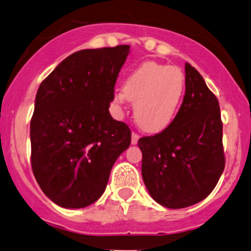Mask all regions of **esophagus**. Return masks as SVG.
Wrapping results in <instances>:
<instances>
[{
	"label": "esophagus",
	"instance_id": "obj_1",
	"mask_svg": "<svg viewBox=\"0 0 251 251\" xmlns=\"http://www.w3.org/2000/svg\"><path fill=\"white\" fill-rule=\"evenodd\" d=\"M138 139H139V134L136 132H132V136H131V143L137 144L138 143Z\"/></svg>",
	"mask_w": 251,
	"mask_h": 251
}]
</instances>
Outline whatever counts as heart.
I'll list each match as a JSON object with an SVG mask.
<instances>
[{
  "mask_svg": "<svg viewBox=\"0 0 251 251\" xmlns=\"http://www.w3.org/2000/svg\"><path fill=\"white\" fill-rule=\"evenodd\" d=\"M185 78L179 68L146 62L133 71L114 96L115 103L133 101V113L141 128L150 133L167 128L183 101Z\"/></svg>",
  "mask_w": 251,
  "mask_h": 251,
  "instance_id": "heart-1",
  "label": "heart"
}]
</instances>
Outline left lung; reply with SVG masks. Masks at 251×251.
I'll list each match as a JSON object with an SVG mask.
<instances>
[{"label":"left lung","instance_id":"left-lung-1","mask_svg":"<svg viewBox=\"0 0 251 251\" xmlns=\"http://www.w3.org/2000/svg\"><path fill=\"white\" fill-rule=\"evenodd\" d=\"M142 176L150 196L171 209L204 200L225 168L223 121L215 95L185 63V96L173 123L142 137Z\"/></svg>","mask_w":251,"mask_h":251}]
</instances>
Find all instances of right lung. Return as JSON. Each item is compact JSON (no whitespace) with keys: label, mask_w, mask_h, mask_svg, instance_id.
<instances>
[{"label":"right lung","mask_w":251,"mask_h":251,"mask_svg":"<svg viewBox=\"0 0 251 251\" xmlns=\"http://www.w3.org/2000/svg\"><path fill=\"white\" fill-rule=\"evenodd\" d=\"M130 46L73 52L39 85L30 125L31 166L42 191L62 208L96 202L131 130L109 114Z\"/></svg>","instance_id":"obj_1"}]
</instances>
